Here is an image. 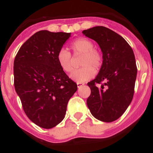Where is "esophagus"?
I'll use <instances>...</instances> for the list:
<instances>
[{"label":"esophagus","instance_id":"34e87169","mask_svg":"<svg viewBox=\"0 0 153 153\" xmlns=\"http://www.w3.org/2000/svg\"><path fill=\"white\" fill-rule=\"evenodd\" d=\"M76 84H77V87L78 88H79V87H81L82 86H83L84 85V83H76Z\"/></svg>","mask_w":153,"mask_h":153}]
</instances>
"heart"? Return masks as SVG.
I'll return each mask as SVG.
<instances>
[{"mask_svg":"<svg viewBox=\"0 0 153 153\" xmlns=\"http://www.w3.org/2000/svg\"><path fill=\"white\" fill-rule=\"evenodd\" d=\"M93 43L89 39L80 37L70 45V48L75 55L81 54L79 60L80 68L75 70L70 75V78L77 83H83L93 77L95 70H98L102 67L103 57L102 53L93 48ZM56 60L60 68L65 73H70L73 70L72 57L70 53L64 49L58 51Z\"/></svg>","mask_w":153,"mask_h":153,"instance_id":"heart-1","label":"heart"}]
</instances>
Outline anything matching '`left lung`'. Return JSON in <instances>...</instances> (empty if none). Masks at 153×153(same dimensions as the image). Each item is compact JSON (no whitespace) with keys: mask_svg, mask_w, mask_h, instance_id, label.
<instances>
[{"mask_svg":"<svg viewBox=\"0 0 153 153\" xmlns=\"http://www.w3.org/2000/svg\"><path fill=\"white\" fill-rule=\"evenodd\" d=\"M83 33L99 44L103 57L98 75L87 83L91 93L86 104L96 119L113 122L123 114L134 94L137 67L133 51L123 36L105 27Z\"/></svg>","mask_w":153,"mask_h":153,"instance_id":"1","label":"left lung"}]
</instances>
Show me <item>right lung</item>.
Here are the masks:
<instances>
[{
    "instance_id": "right-lung-1",
    "label": "right lung",
    "mask_w": 153,
    "mask_h": 153,
    "mask_svg": "<svg viewBox=\"0 0 153 153\" xmlns=\"http://www.w3.org/2000/svg\"><path fill=\"white\" fill-rule=\"evenodd\" d=\"M70 36V33L38 31L21 46L13 62L14 87L24 113L44 129L64 119L69 100L77 90L56 60Z\"/></svg>"
}]
</instances>
